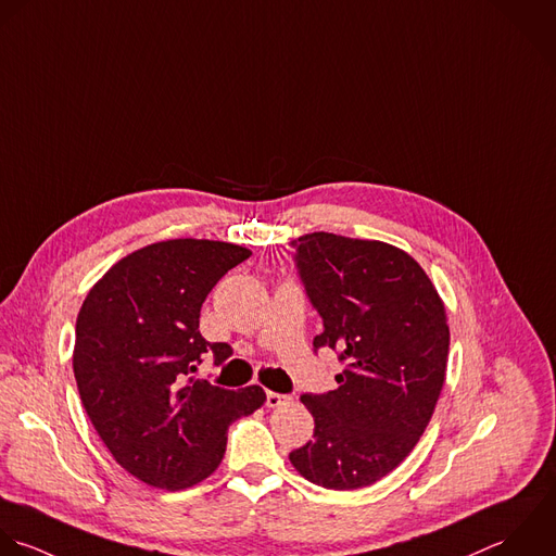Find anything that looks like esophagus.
Listing matches in <instances>:
<instances>
[{
    "mask_svg": "<svg viewBox=\"0 0 556 556\" xmlns=\"http://www.w3.org/2000/svg\"><path fill=\"white\" fill-rule=\"evenodd\" d=\"M288 401H290V399H288L286 394H277V392H268V394H266V405L273 407V409H275V407H281V405L288 403Z\"/></svg>",
    "mask_w": 556,
    "mask_h": 556,
    "instance_id": "34e87169",
    "label": "esophagus"
}]
</instances>
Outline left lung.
<instances>
[{
  "label": "left lung",
  "instance_id": "left-lung-1",
  "mask_svg": "<svg viewBox=\"0 0 556 556\" xmlns=\"http://www.w3.org/2000/svg\"><path fill=\"white\" fill-rule=\"evenodd\" d=\"M292 244L325 327L314 346L338 351L344 368L336 390L301 396L316 427L290 462L320 488H368L405 462L431 422L446 379V307L399 247L327 231Z\"/></svg>",
  "mask_w": 556,
  "mask_h": 556
}]
</instances>
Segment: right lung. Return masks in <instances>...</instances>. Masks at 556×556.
I'll return each mask as SVG.
<instances>
[{
	"instance_id": "right-lung-1",
	"label": "right lung",
	"mask_w": 556,
	"mask_h": 556,
	"mask_svg": "<svg viewBox=\"0 0 556 556\" xmlns=\"http://www.w3.org/2000/svg\"><path fill=\"white\" fill-rule=\"evenodd\" d=\"M249 249L177 238L118 260L86 294L75 325L73 372L81 405L114 462L157 490H188L223 462L227 429L266 401L194 381L203 355H231L199 331L201 305Z\"/></svg>"
}]
</instances>
